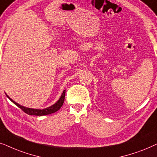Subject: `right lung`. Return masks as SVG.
Returning <instances> with one entry per match:
<instances>
[{
    "mask_svg": "<svg viewBox=\"0 0 157 157\" xmlns=\"http://www.w3.org/2000/svg\"><path fill=\"white\" fill-rule=\"evenodd\" d=\"M6 96L9 98V99L11 100L13 103L18 106V108H20L23 111L26 113L30 115V116H45V115H48V114H51V113H54L57 110H59L60 109V108L62 107V105H63L64 101V97H65V90L63 91L62 93L61 97L59 99V100L55 104H54L53 105L50 106V107L45 108V109H33V108H26L24 107V106L20 105L19 104H18L17 103H16L15 101H13V100H11L10 98L8 97V96L6 95Z\"/></svg>",
    "mask_w": 157,
    "mask_h": 157,
    "instance_id": "right-lung-1",
    "label": "right lung"
}]
</instances>
